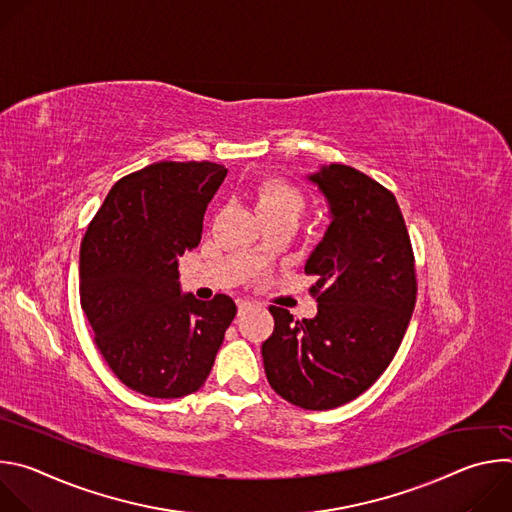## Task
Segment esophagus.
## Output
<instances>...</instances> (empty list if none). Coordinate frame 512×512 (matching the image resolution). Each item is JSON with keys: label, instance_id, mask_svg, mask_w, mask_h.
I'll return each instance as SVG.
<instances>
[{"label": "esophagus", "instance_id": "obj_1", "mask_svg": "<svg viewBox=\"0 0 512 512\" xmlns=\"http://www.w3.org/2000/svg\"><path fill=\"white\" fill-rule=\"evenodd\" d=\"M237 306H239V314H243L245 310H249L253 306L251 300H237Z\"/></svg>", "mask_w": 512, "mask_h": 512}]
</instances>
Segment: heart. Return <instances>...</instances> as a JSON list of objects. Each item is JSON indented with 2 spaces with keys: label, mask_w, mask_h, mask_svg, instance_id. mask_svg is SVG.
Wrapping results in <instances>:
<instances>
[{
  "label": "heart",
  "mask_w": 512,
  "mask_h": 512,
  "mask_svg": "<svg viewBox=\"0 0 512 512\" xmlns=\"http://www.w3.org/2000/svg\"><path fill=\"white\" fill-rule=\"evenodd\" d=\"M257 214H291L300 216L304 210V196L302 192L287 184L285 180L265 178L259 180L251 190Z\"/></svg>",
  "instance_id": "1"
}]
</instances>
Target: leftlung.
<instances>
[{
  "label": "left lung",
  "mask_w": 512,
  "mask_h": 512,
  "mask_svg": "<svg viewBox=\"0 0 512 512\" xmlns=\"http://www.w3.org/2000/svg\"><path fill=\"white\" fill-rule=\"evenodd\" d=\"M326 198L330 225L306 261L318 275V314L294 320L271 306L261 354L269 385L304 409H332L389 367L415 308V265L397 198L350 166L306 176Z\"/></svg>",
  "instance_id": "obj_1"
}]
</instances>
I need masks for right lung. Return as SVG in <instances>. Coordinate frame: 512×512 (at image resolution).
I'll return each instance as SVG.
<instances>
[{"label": "right lung", "mask_w": 512, "mask_h": 512, "mask_svg": "<svg viewBox=\"0 0 512 512\" xmlns=\"http://www.w3.org/2000/svg\"><path fill=\"white\" fill-rule=\"evenodd\" d=\"M212 162H158L121 178L81 243V306L117 379L178 399L210 375L237 306L182 294L178 259L198 247L208 202L227 176Z\"/></svg>", "instance_id": "obj_1"}]
</instances>
